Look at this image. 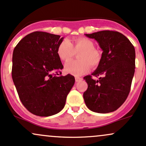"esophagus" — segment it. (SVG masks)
<instances>
[{
    "instance_id": "esophagus-1",
    "label": "esophagus",
    "mask_w": 146,
    "mask_h": 146,
    "mask_svg": "<svg viewBox=\"0 0 146 146\" xmlns=\"http://www.w3.org/2000/svg\"><path fill=\"white\" fill-rule=\"evenodd\" d=\"M82 79H83V78L81 77H78V76H76V77H75V81H76V82H78V81H81Z\"/></svg>"
}]
</instances>
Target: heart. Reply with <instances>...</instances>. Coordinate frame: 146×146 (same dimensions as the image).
<instances>
[{"label": "heart", "mask_w": 146, "mask_h": 146, "mask_svg": "<svg viewBox=\"0 0 146 146\" xmlns=\"http://www.w3.org/2000/svg\"><path fill=\"white\" fill-rule=\"evenodd\" d=\"M78 60H72L65 65L67 73L81 76L88 72L92 67H96L101 60V54L94 49V42L85 37L74 38L72 42L65 39L57 48V54L61 60L67 62L72 58L75 53H78Z\"/></svg>", "instance_id": "heart-1"}]
</instances>
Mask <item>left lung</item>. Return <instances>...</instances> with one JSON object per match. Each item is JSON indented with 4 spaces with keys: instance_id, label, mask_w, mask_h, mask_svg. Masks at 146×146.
<instances>
[{
    "instance_id": "8db88e82",
    "label": "left lung",
    "mask_w": 146,
    "mask_h": 146,
    "mask_svg": "<svg viewBox=\"0 0 146 146\" xmlns=\"http://www.w3.org/2000/svg\"><path fill=\"white\" fill-rule=\"evenodd\" d=\"M94 38L102 50L99 65L84 80L88 89L83 99L88 109L97 113L114 112L125 102L130 91L135 69V50L120 32L104 30L86 34Z\"/></svg>"
}]
</instances>
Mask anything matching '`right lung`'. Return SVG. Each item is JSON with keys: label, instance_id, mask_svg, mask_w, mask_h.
Returning <instances> with one entry per match:
<instances>
[{"label": "right lung", "instance_id": "add662e5", "mask_svg": "<svg viewBox=\"0 0 146 146\" xmlns=\"http://www.w3.org/2000/svg\"><path fill=\"white\" fill-rule=\"evenodd\" d=\"M63 40L59 35L34 32L13 52L11 76L18 94L27 110L39 117L60 112L74 84L72 75H60L63 65L57 48Z\"/></svg>", "mask_w": 146, "mask_h": 146}]
</instances>
